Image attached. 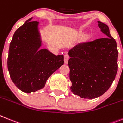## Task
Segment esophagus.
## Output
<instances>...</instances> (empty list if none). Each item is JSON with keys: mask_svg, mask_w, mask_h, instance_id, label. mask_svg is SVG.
<instances>
[{"mask_svg": "<svg viewBox=\"0 0 123 123\" xmlns=\"http://www.w3.org/2000/svg\"><path fill=\"white\" fill-rule=\"evenodd\" d=\"M68 59H69V55L67 54V53H65V54L64 55V62H65V63H67Z\"/></svg>", "mask_w": 123, "mask_h": 123, "instance_id": "1", "label": "esophagus"}]
</instances>
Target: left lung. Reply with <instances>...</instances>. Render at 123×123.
<instances>
[{"mask_svg": "<svg viewBox=\"0 0 123 123\" xmlns=\"http://www.w3.org/2000/svg\"><path fill=\"white\" fill-rule=\"evenodd\" d=\"M98 26L107 37L80 43L69 51L71 91L84 99H94L109 89L117 72L118 51L108 26Z\"/></svg>", "mask_w": 123, "mask_h": 123, "instance_id": "1", "label": "left lung"}]
</instances>
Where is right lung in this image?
Returning a JSON list of instances; mask_svg holds the SVG:
<instances>
[{
	"mask_svg": "<svg viewBox=\"0 0 123 123\" xmlns=\"http://www.w3.org/2000/svg\"><path fill=\"white\" fill-rule=\"evenodd\" d=\"M32 18L14 32L10 43L7 68L18 89L31 93L43 89L48 79L64 63L63 55L46 49L39 50L41 41L37 21Z\"/></svg>",
	"mask_w": 123,
	"mask_h": 123,
	"instance_id": "obj_1",
	"label": "right lung"
}]
</instances>
